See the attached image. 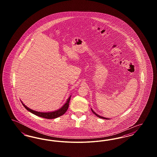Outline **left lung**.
<instances>
[{"mask_svg": "<svg viewBox=\"0 0 157 157\" xmlns=\"http://www.w3.org/2000/svg\"><path fill=\"white\" fill-rule=\"evenodd\" d=\"M91 110H92V112L96 115V116H97L98 117H99V118H102V119H106V120H108V118H105V117H101V116H99V115H98V114H97L95 112H94L92 109H91Z\"/></svg>", "mask_w": 157, "mask_h": 157, "instance_id": "1", "label": "left lung"}]
</instances>
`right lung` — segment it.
Here are the masks:
<instances>
[{"instance_id": "add662e5", "label": "right lung", "mask_w": 157, "mask_h": 157, "mask_svg": "<svg viewBox=\"0 0 157 157\" xmlns=\"http://www.w3.org/2000/svg\"><path fill=\"white\" fill-rule=\"evenodd\" d=\"M71 97L70 96L69 98H68V99L67 101V102L65 104V105L61 108H60L59 109L56 111H54V112H37V111H33L32 109H31L30 108H28L26 105L22 104L23 106L29 112L35 114V115H37L38 117H42V118H46V119H54V118H58L60 116H62V115H63L65 112H67V111L68 109V107H69V101H70V99H71Z\"/></svg>"}]
</instances>
